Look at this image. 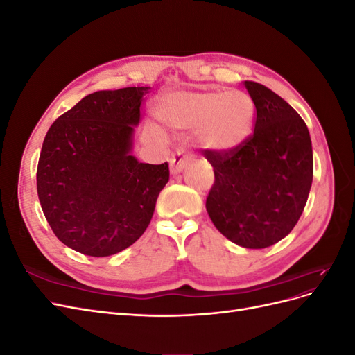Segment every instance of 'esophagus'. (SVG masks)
Segmentation results:
<instances>
[{"instance_id":"obj_1","label":"esophagus","mask_w":355,"mask_h":355,"mask_svg":"<svg viewBox=\"0 0 355 355\" xmlns=\"http://www.w3.org/2000/svg\"><path fill=\"white\" fill-rule=\"evenodd\" d=\"M191 161H192V154L188 153L185 148H179L170 158V171L173 175H178L185 168L187 164L191 163Z\"/></svg>"}]
</instances>
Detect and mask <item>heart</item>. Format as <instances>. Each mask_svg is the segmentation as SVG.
Segmentation results:
<instances>
[{"mask_svg": "<svg viewBox=\"0 0 355 355\" xmlns=\"http://www.w3.org/2000/svg\"><path fill=\"white\" fill-rule=\"evenodd\" d=\"M254 102L241 90L175 92L157 108L158 120L176 130H194L211 151H231L250 135Z\"/></svg>", "mask_w": 355, "mask_h": 355, "instance_id": "obj_1", "label": "heart"}]
</instances>
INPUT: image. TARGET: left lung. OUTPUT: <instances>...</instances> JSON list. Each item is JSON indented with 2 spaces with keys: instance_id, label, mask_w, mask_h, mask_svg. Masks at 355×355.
<instances>
[{
  "instance_id": "left-lung-1",
  "label": "left lung",
  "mask_w": 355,
  "mask_h": 355,
  "mask_svg": "<svg viewBox=\"0 0 355 355\" xmlns=\"http://www.w3.org/2000/svg\"><path fill=\"white\" fill-rule=\"evenodd\" d=\"M254 132L231 151L206 149L214 171L206 209L214 227L245 249H265L295 228L313 184V145L299 114L265 85L244 81Z\"/></svg>"
}]
</instances>
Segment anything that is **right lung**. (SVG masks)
Returning a JSON list of instances; mask_svg holds the SVG:
<instances>
[{"mask_svg":"<svg viewBox=\"0 0 355 355\" xmlns=\"http://www.w3.org/2000/svg\"><path fill=\"white\" fill-rule=\"evenodd\" d=\"M149 87L101 90L51 124L42 142L37 191L56 237L87 256H111L148 228L168 164L132 155Z\"/></svg>","mask_w":355,"mask_h":355,"instance_id":"right-lung-1","label":"right lung"}]
</instances>
